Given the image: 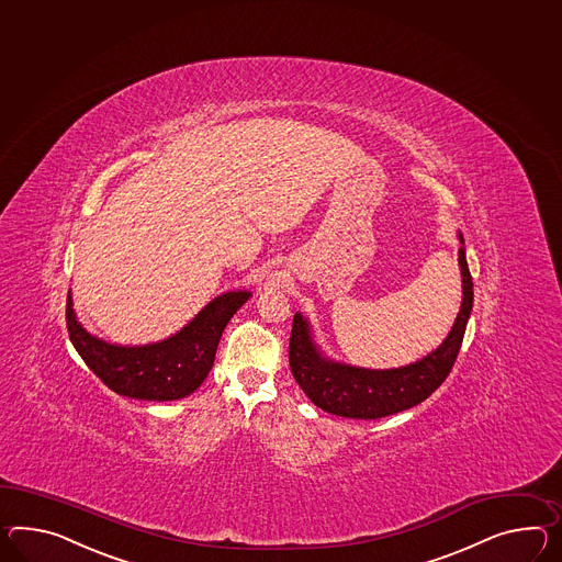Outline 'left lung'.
<instances>
[{
  "instance_id": "8db88e82",
  "label": "left lung",
  "mask_w": 562,
  "mask_h": 562,
  "mask_svg": "<svg viewBox=\"0 0 562 562\" xmlns=\"http://www.w3.org/2000/svg\"><path fill=\"white\" fill-rule=\"evenodd\" d=\"M457 235L461 241L459 268L463 299L449 335L423 359L390 370L342 363L323 353L315 341L311 321L301 313L294 315L290 335V370L315 406L335 416L375 420L425 402L445 382L459 356L467 321L473 308V280L467 266L465 239L461 232Z\"/></svg>"
}]
</instances>
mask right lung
I'll return each mask as SVG.
<instances>
[{"label":"right lung","instance_id":"obj_1","mask_svg":"<svg viewBox=\"0 0 562 562\" xmlns=\"http://www.w3.org/2000/svg\"><path fill=\"white\" fill-rule=\"evenodd\" d=\"M251 299L249 290H229L205 304L191 321L162 341L117 345L82 327L67 299V327L77 353L115 394L168 402L191 396L213 368L223 329Z\"/></svg>","mask_w":562,"mask_h":562}]
</instances>
